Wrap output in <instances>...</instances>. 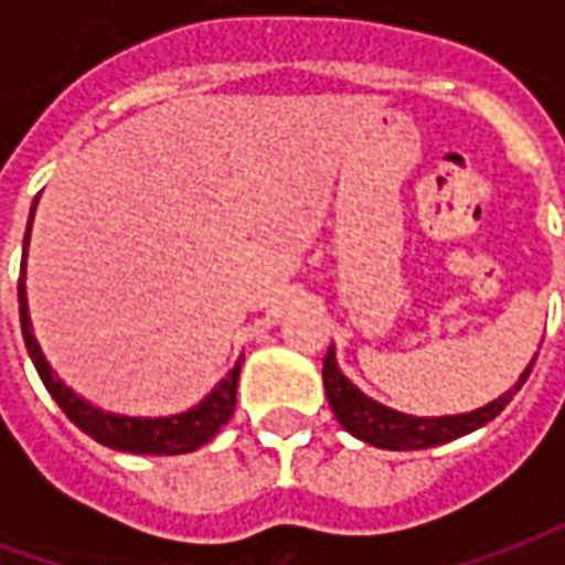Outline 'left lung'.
<instances>
[{
	"instance_id": "obj_1",
	"label": "left lung",
	"mask_w": 565,
	"mask_h": 565,
	"mask_svg": "<svg viewBox=\"0 0 565 565\" xmlns=\"http://www.w3.org/2000/svg\"><path fill=\"white\" fill-rule=\"evenodd\" d=\"M533 363L526 366L521 381L505 391L499 399H493L484 408H475L469 415H448V417H415L403 415V412H393L387 405L369 399L366 393L360 391L356 384L344 379L342 369L335 363V351H327L323 356V391L330 399L332 412L339 417V424L351 433V436L363 438L375 448L387 450H420V448H436L445 445L450 438H460L466 433H472L478 426L490 424L493 417L511 403V396L521 391L523 381L530 379Z\"/></svg>"
}]
</instances>
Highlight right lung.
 Instances as JSON below:
<instances>
[{"label":"right lung","mask_w":565,"mask_h":565,"mask_svg":"<svg viewBox=\"0 0 565 565\" xmlns=\"http://www.w3.org/2000/svg\"><path fill=\"white\" fill-rule=\"evenodd\" d=\"M39 202V199H35ZM32 214H35V205H32ZM32 214L30 223H26V235H23V275L18 281V302H20V330H23V342H26V351H30L32 363H35V372L39 379L44 381L47 393L54 396L56 405L66 412V417L72 424L78 426L81 433H87L90 438H96L99 445L115 450H127V454H157V457H172V454H190V450L202 448L205 441L221 433V426L233 417L235 412V391H238V372H242V360L235 363L226 379L214 387V391L202 399L199 405H193L184 415L172 417H124L111 415V412H103L96 408L87 399H81L78 393L68 391L63 379H56L51 363L44 360L42 348L35 342V332H32L30 320V306H26V247H30V230H32Z\"/></svg>","instance_id":"obj_1"}]
</instances>
